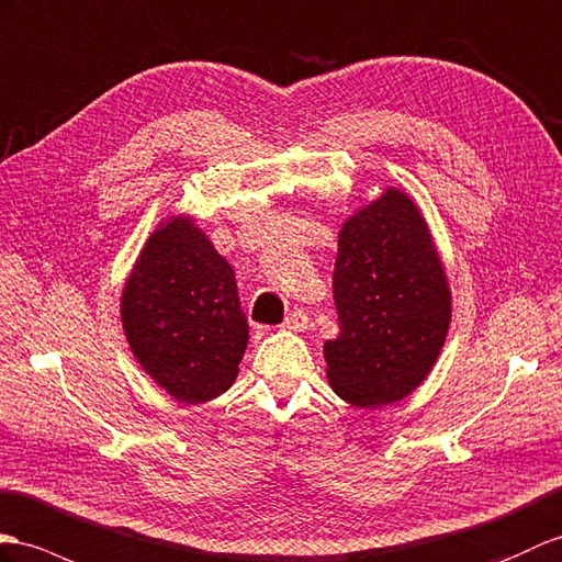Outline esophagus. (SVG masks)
I'll return each mask as SVG.
<instances>
[{"label":"esophagus","mask_w":562,"mask_h":562,"mask_svg":"<svg viewBox=\"0 0 562 562\" xmlns=\"http://www.w3.org/2000/svg\"><path fill=\"white\" fill-rule=\"evenodd\" d=\"M283 326L291 328V331H305V328H307V314L303 310H293L289 317H285Z\"/></svg>","instance_id":"34e87169"}]
</instances>
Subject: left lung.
<instances>
[{
	"label": "left lung",
	"instance_id": "1",
	"mask_svg": "<svg viewBox=\"0 0 562 562\" xmlns=\"http://www.w3.org/2000/svg\"><path fill=\"white\" fill-rule=\"evenodd\" d=\"M334 303L340 334L324 344L326 376L350 405L413 393L439 358L450 289L429 226L398 188L352 214L338 234Z\"/></svg>",
	"mask_w": 562,
	"mask_h": 562
}]
</instances>
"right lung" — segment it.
<instances>
[{"mask_svg":"<svg viewBox=\"0 0 562 562\" xmlns=\"http://www.w3.org/2000/svg\"><path fill=\"white\" fill-rule=\"evenodd\" d=\"M121 324L145 372L188 405L228 391L248 346L236 273L190 216L147 238L123 285Z\"/></svg>","mask_w":562,"mask_h":562,"instance_id":"obj_1","label":"right lung"}]
</instances>
